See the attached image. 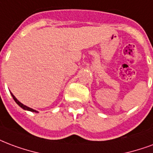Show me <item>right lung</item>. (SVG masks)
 <instances>
[{
  "label": "right lung",
  "instance_id": "right-lung-1",
  "mask_svg": "<svg viewBox=\"0 0 153 153\" xmlns=\"http://www.w3.org/2000/svg\"><path fill=\"white\" fill-rule=\"evenodd\" d=\"M11 95H12V97H13V100H14V101H15V102H16L17 104H18V105H19V106H20V107H21V108H23V109H25V110H28V111H30V112H36V113H38V112L36 111V110H35V109H33V108H29V107H27V106H26V105H22V103L19 102V100H17L16 98H15V97L13 96V94L11 93Z\"/></svg>",
  "mask_w": 153,
  "mask_h": 153
}]
</instances>
